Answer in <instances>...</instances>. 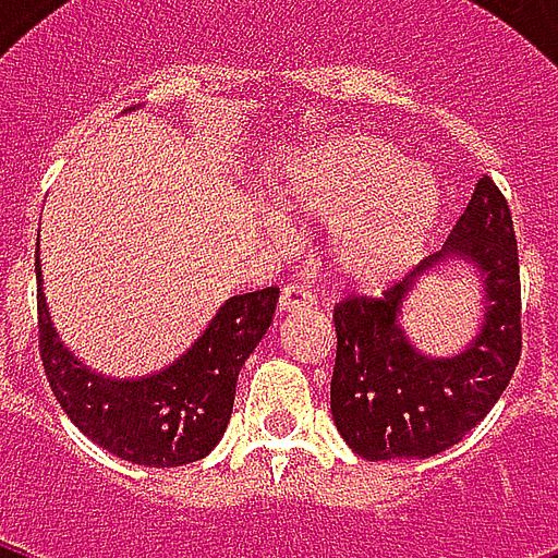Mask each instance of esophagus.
Masks as SVG:
<instances>
[{"instance_id":"1","label":"esophagus","mask_w":558,"mask_h":558,"mask_svg":"<svg viewBox=\"0 0 558 558\" xmlns=\"http://www.w3.org/2000/svg\"><path fill=\"white\" fill-rule=\"evenodd\" d=\"M280 313H301V310H310L313 306V292H306L304 287L298 283H289V287L280 289Z\"/></svg>"}]
</instances>
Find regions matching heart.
I'll use <instances>...</instances> for the list:
<instances>
[{
    "mask_svg": "<svg viewBox=\"0 0 558 558\" xmlns=\"http://www.w3.org/2000/svg\"><path fill=\"white\" fill-rule=\"evenodd\" d=\"M269 202L287 226H327V263L341 283L379 289L428 243L440 185L379 135L350 133L292 153L271 177Z\"/></svg>",
    "mask_w": 558,
    "mask_h": 558,
    "instance_id": "heart-1",
    "label": "heart"
}]
</instances>
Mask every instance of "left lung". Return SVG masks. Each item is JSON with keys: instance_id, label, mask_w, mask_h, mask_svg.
Here are the masks:
<instances>
[{"instance_id": "1", "label": "left lung", "mask_w": 558, "mask_h": 558, "mask_svg": "<svg viewBox=\"0 0 558 558\" xmlns=\"http://www.w3.org/2000/svg\"><path fill=\"white\" fill-rule=\"evenodd\" d=\"M449 256L482 271L485 327L458 357L428 360L404 339L398 315L415 278ZM332 322L330 408L350 449L365 460H423L463 440L498 402L521 356L519 243L510 205L493 179L477 182L442 252L381 298L341 301Z\"/></svg>"}]
</instances>
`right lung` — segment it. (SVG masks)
<instances>
[{"label": "right lung", "mask_w": 558, "mask_h": 558, "mask_svg": "<svg viewBox=\"0 0 558 558\" xmlns=\"http://www.w3.org/2000/svg\"><path fill=\"white\" fill-rule=\"evenodd\" d=\"M278 287L228 298L187 353L147 379L95 376L57 339L37 254L39 359L69 420L89 440L138 466L196 463L219 442L234 408L236 376L269 330Z\"/></svg>", "instance_id": "right-lung-1"}]
</instances>
